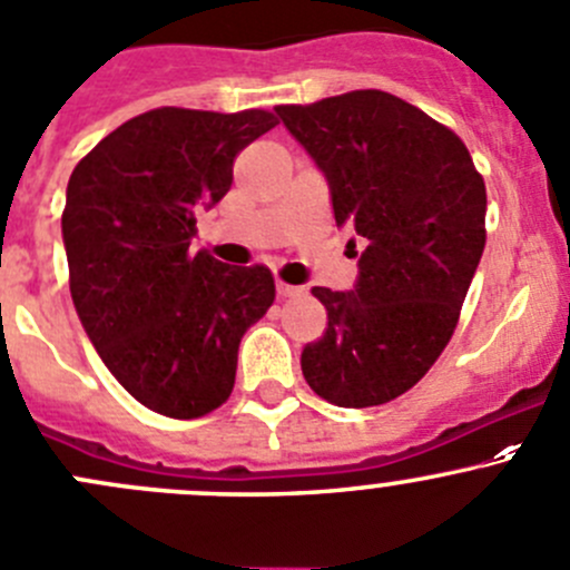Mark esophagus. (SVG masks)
<instances>
[{
    "label": "esophagus",
    "mask_w": 570,
    "mask_h": 570,
    "mask_svg": "<svg viewBox=\"0 0 570 570\" xmlns=\"http://www.w3.org/2000/svg\"><path fill=\"white\" fill-rule=\"evenodd\" d=\"M303 286H289V284H284V281H278V295L281 297H301L303 295Z\"/></svg>",
    "instance_id": "34e87169"
}]
</instances>
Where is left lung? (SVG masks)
Returning <instances> with one entry per match:
<instances>
[{
	"label": "left lung",
	"mask_w": 570,
	"mask_h": 570,
	"mask_svg": "<svg viewBox=\"0 0 570 570\" xmlns=\"http://www.w3.org/2000/svg\"><path fill=\"white\" fill-rule=\"evenodd\" d=\"M275 114L323 173L336 225L367 242L351 292L312 289L328 328L303 347V375L336 406H381L454 334L484 250V180L454 130L386 91Z\"/></svg>",
	"instance_id": "left-lung-1"
}]
</instances>
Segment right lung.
Masks as SVG:
<instances>
[{"mask_svg": "<svg viewBox=\"0 0 570 570\" xmlns=\"http://www.w3.org/2000/svg\"><path fill=\"white\" fill-rule=\"evenodd\" d=\"M278 125L267 110L156 108L99 141L66 186L69 289L94 351L158 414L228 401L239 342L275 301L267 267L191 253L195 214L234 184V158Z\"/></svg>", "mask_w": 570, "mask_h": 570, "instance_id": "obj_1", "label": "right lung"}]
</instances>
